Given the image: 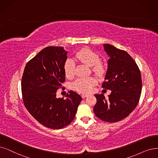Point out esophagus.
Segmentation results:
<instances>
[{"instance_id":"1","label":"esophagus","mask_w":158,"mask_h":158,"mask_svg":"<svg viewBox=\"0 0 158 158\" xmlns=\"http://www.w3.org/2000/svg\"><path fill=\"white\" fill-rule=\"evenodd\" d=\"M87 96H88L87 94H81V98H86Z\"/></svg>"}]
</instances>
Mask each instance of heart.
<instances>
[{
    "label": "heart",
    "instance_id": "b5f03b06",
    "mask_svg": "<svg viewBox=\"0 0 158 158\" xmlns=\"http://www.w3.org/2000/svg\"><path fill=\"white\" fill-rule=\"evenodd\" d=\"M76 58L82 64L91 67L94 73L98 75L102 74L105 71L104 65L100 61V56L98 53L89 48H83L76 53ZM64 70L65 77L67 78H72L74 75L75 64L74 62L68 59L65 61ZM97 80L93 77H81L74 81L72 88L77 91L82 93H89L93 87L96 85Z\"/></svg>",
    "mask_w": 158,
    "mask_h": 158
}]
</instances>
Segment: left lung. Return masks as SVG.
<instances>
[{"label": "left lung", "instance_id": "obj_1", "mask_svg": "<svg viewBox=\"0 0 158 158\" xmlns=\"http://www.w3.org/2000/svg\"><path fill=\"white\" fill-rule=\"evenodd\" d=\"M110 56L108 67L102 87L111 91L106 100L103 94H94L95 115L108 123H116L127 117L137 105L141 97L142 80L140 70L128 52L110 44H104Z\"/></svg>", "mask_w": 158, "mask_h": 158}]
</instances>
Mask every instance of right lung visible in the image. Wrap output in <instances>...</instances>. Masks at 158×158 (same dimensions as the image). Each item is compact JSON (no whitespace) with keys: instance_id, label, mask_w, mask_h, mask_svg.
<instances>
[{"instance_id":"right-lung-1","label":"right lung","mask_w":158,"mask_h":158,"mask_svg":"<svg viewBox=\"0 0 158 158\" xmlns=\"http://www.w3.org/2000/svg\"><path fill=\"white\" fill-rule=\"evenodd\" d=\"M67 52L62 47H47L28 61L21 81L23 103L37 122L48 128L61 129L75 117L82 100L70 91L66 98L56 97L65 81Z\"/></svg>"}]
</instances>
